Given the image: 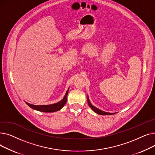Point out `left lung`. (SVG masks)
Listing matches in <instances>:
<instances>
[{"label":"left lung","instance_id":"left-lung-1","mask_svg":"<svg viewBox=\"0 0 155 155\" xmlns=\"http://www.w3.org/2000/svg\"><path fill=\"white\" fill-rule=\"evenodd\" d=\"M87 102H88V104L89 105V107H90L95 112H96L97 114H100V115H110V114H114L115 113H109V112H104V111H102L99 109H97V107H95V106H94L93 105L91 104V103L90 102V101H89V99H88V97H87Z\"/></svg>","mask_w":155,"mask_h":155}]
</instances>
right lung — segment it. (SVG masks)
Returning a JSON list of instances; mask_svg holds the SVG:
<instances>
[{
    "mask_svg": "<svg viewBox=\"0 0 155 155\" xmlns=\"http://www.w3.org/2000/svg\"><path fill=\"white\" fill-rule=\"evenodd\" d=\"M68 90L67 91L66 94H65L64 98L59 102L56 103L54 104L51 105H32L31 104H29L28 102H26V104L29 106L36 110L41 111V112H53L58 111L60 110L67 102V95H68Z\"/></svg>",
    "mask_w": 155,
    "mask_h": 155,
    "instance_id": "add662e5",
    "label": "right lung"
}]
</instances>
